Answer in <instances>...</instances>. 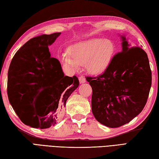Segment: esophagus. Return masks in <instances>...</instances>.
<instances>
[{
  "mask_svg": "<svg viewBox=\"0 0 159 159\" xmlns=\"http://www.w3.org/2000/svg\"><path fill=\"white\" fill-rule=\"evenodd\" d=\"M79 80V83L80 84H82V83H84L86 82V79H85V78L84 77V76H80Z\"/></svg>",
  "mask_w": 159,
  "mask_h": 159,
  "instance_id": "34e87169",
  "label": "esophagus"
}]
</instances>
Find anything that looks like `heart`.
Wrapping results in <instances>:
<instances>
[{"mask_svg":"<svg viewBox=\"0 0 159 159\" xmlns=\"http://www.w3.org/2000/svg\"><path fill=\"white\" fill-rule=\"evenodd\" d=\"M116 52L114 43L109 39L94 38L74 43L67 48L68 55L60 58L62 65L70 72H76L85 64L92 74L103 72L111 62Z\"/></svg>","mask_w":159,"mask_h":159,"instance_id":"1","label":"heart"}]
</instances>
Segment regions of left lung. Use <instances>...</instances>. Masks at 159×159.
<instances>
[{
	"mask_svg": "<svg viewBox=\"0 0 159 159\" xmlns=\"http://www.w3.org/2000/svg\"><path fill=\"white\" fill-rule=\"evenodd\" d=\"M121 52L96 77H87L92 88V110L98 121L109 128L126 124L146 105L152 85L146 52L121 35Z\"/></svg>",
	"mask_w": 159,
	"mask_h": 159,
	"instance_id": "1",
	"label": "left lung"
}]
</instances>
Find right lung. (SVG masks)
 <instances>
[{
  "mask_svg": "<svg viewBox=\"0 0 159 159\" xmlns=\"http://www.w3.org/2000/svg\"><path fill=\"white\" fill-rule=\"evenodd\" d=\"M60 35H42L29 40L10 63L9 101L20 120L32 128L55 126L67 98L79 85L78 78L64 76L59 60L50 56L48 46Z\"/></svg>",
  "mask_w": 159,
  "mask_h": 159,
  "instance_id": "add662e5",
  "label": "right lung"
}]
</instances>
